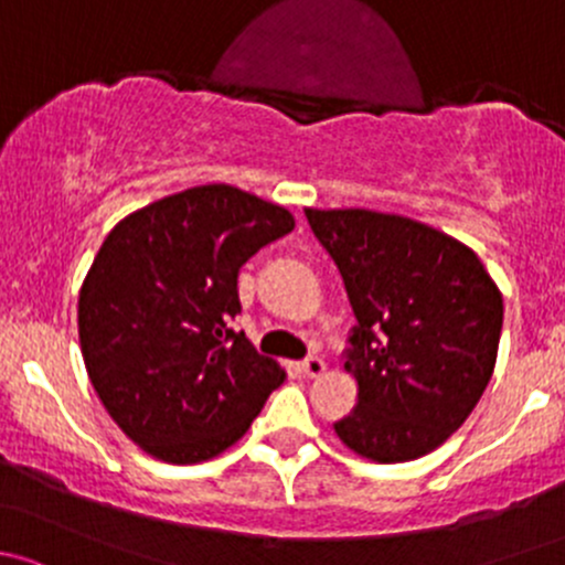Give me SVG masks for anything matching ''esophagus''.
I'll return each instance as SVG.
<instances>
[{
	"label": "esophagus",
	"instance_id": "34e87169",
	"mask_svg": "<svg viewBox=\"0 0 565 565\" xmlns=\"http://www.w3.org/2000/svg\"><path fill=\"white\" fill-rule=\"evenodd\" d=\"M301 372H305L307 377H321L323 372H326V364H323V359H318V356H310V359H305V362H301Z\"/></svg>",
	"mask_w": 565,
	"mask_h": 565
}]
</instances>
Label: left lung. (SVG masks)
Here are the masks:
<instances>
[{
	"mask_svg": "<svg viewBox=\"0 0 565 565\" xmlns=\"http://www.w3.org/2000/svg\"><path fill=\"white\" fill-rule=\"evenodd\" d=\"M334 258L356 326L345 370L359 403L334 424L372 462L438 449L476 408L498 359L503 296L455 236L370 209H305Z\"/></svg>",
	"mask_w": 565,
	"mask_h": 565,
	"instance_id": "1",
	"label": "left lung"
}]
</instances>
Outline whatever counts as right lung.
<instances>
[{
	"label": "right lung",
	"instance_id": "1",
	"mask_svg": "<svg viewBox=\"0 0 565 565\" xmlns=\"http://www.w3.org/2000/svg\"><path fill=\"white\" fill-rule=\"evenodd\" d=\"M294 214L231 184L160 198L114 225L78 294V337L97 397L147 455H223L285 381L231 318L236 277Z\"/></svg>",
	"mask_w": 565,
	"mask_h": 565
}]
</instances>
